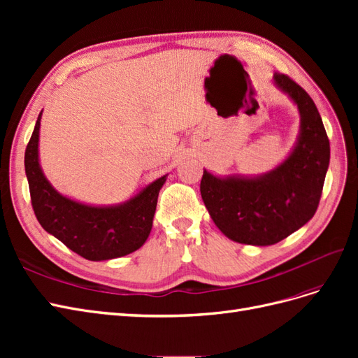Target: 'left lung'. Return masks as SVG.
Returning a JSON list of instances; mask_svg holds the SVG:
<instances>
[{
	"mask_svg": "<svg viewBox=\"0 0 358 358\" xmlns=\"http://www.w3.org/2000/svg\"><path fill=\"white\" fill-rule=\"evenodd\" d=\"M278 88L300 112V136L289 157L258 178H216L203 171L200 192L216 227L229 239L255 246L280 242L317 212L330 162V142L315 103L289 79L275 73Z\"/></svg>",
	"mask_w": 358,
	"mask_h": 358,
	"instance_id": "1",
	"label": "left lung"
}]
</instances>
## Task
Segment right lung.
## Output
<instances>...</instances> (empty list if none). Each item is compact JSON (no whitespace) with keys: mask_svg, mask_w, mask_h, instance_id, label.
<instances>
[{"mask_svg":"<svg viewBox=\"0 0 358 358\" xmlns=\"http://www.w3.org/2000/svg\"><path fill=\"white\" fill-rule=\"evenodd\" d=\"M40 119L41 113L25 149L31 204L40 225L73 252L91 262L137 251L152 229L158 194L166 176L150 183L136 197L109 208H94L64 197L53 189L38 164Z\"/></svg>","mask_w":358,"mask_h":358,"instance_id":"add662e5","label":"right lung"}]
</instances>
